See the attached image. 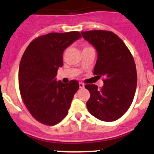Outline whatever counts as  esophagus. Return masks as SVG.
<instances>
[{
	"label": "esophagus",
	"mask_w": 154,
	"mask_h": 154,
	"mask_svg": "<svg viewBox=\"0 0 154 154\" xmlns=\"http://www.w3.org/2000/svg\"><path fill=\"white\" fill-rule=\"evenodd\" d=\"M84 86H85V84L82 83V82H79V87H80V89H82V88H84Z\"/></svg>",
	"instance_id": "obj_1"
}]
</instances>
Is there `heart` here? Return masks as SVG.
<instances>
[{
	"mask_svg": "<svg viewBox=\"0 0 154 154\" xmlns=\"http://www.w3.org/2000/svg\"><path fill=\"white\" fill-rule=\"evenodd\" d=\"M92 47H90V46H85V47H84L83 49H86V48H91Z\"/></svg>",
	"mask_w": 154,
	"mask_h": 154,
	"instance_id": "obj_1",
	"label": "heart"
}]
</instances>
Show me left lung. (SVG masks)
I'll return each instance as SVG.
<instances>
[{
	"label": "left lung",
	"mask_w": 154,
	"mask_h": 154,
	"mask_svg": "<svg viewBox=\"0 0 154 154\" xmlns=\"http://www.w3.org/2000/svg\"><path fill=\"white\" fill-rule=\"evenodd\" d=\"M81 34L97 50L93 74L103 76L104 82L100 89L95 84L85 85L90 92L87 109L100 120L115 121L130 108L135 95L137 74L133 57L122 39L112 31L93 30Z\"/></svg>",
	"instance_id": "1"
}]
</instances>
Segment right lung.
Here are the masks:
<instances>
[{
	"mask_svg": "<svg viewBox=\"0 0 154 154\" xmlns=\"http://www.w3.org/2000/svg\"><path fill=\"white\" fill-rule=\"evenodd\" d=\"M81 37L79 31L41 35L23 54L18 72L19 89L31 115L42 124L54 126L61 122L79 89L76 80L65 84L55 78L63 65L64 50Z\"/></svg>",
	"mask_w": 154,
	"mask_h": 154,
	"instance_id": "obj_1",
	"label": "right lung"
}]
</instances>
